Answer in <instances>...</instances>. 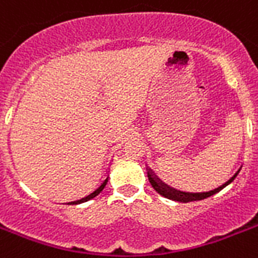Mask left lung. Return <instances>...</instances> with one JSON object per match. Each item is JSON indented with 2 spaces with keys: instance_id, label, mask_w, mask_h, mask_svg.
Wrapping results in <instances>:
<instances>
[{
  "instance_id": "8db88e82",
  "label": "left lung",
  "mask_w": 258,
  "mask_h": 258,
  "mask_svg": "<svg viewBox=\"0 0 258 258\" xmlns=\"http://www.w3.org/2000/svg\"><path fill=\"white\" fill-rule=\"evenodd\" d=\"M241 168L234 173L233 176L230 177L229 180L226 181L225 184H222L221 186H218L217 189H213L211 191H203V193H189V191H181V190H174L172 187L166 186L165 184H162L161 181L156 178V176L152 174V172L148 170V178H149V182L150 185L153 186V189L157 191L158 195L164 196L165 199H169V200H173V201H178V203H190V201H200V200H204V199H208V197H211V196L216 195L218 193L220 190H222L224 187L228 186L230 182H233V180L237 177V174L240 173Z\"/></svg>"
}]
</instances>
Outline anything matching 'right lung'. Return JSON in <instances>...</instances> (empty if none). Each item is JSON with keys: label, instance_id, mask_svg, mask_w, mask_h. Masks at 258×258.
<instances>
[{"label": "right lung", "instance_id": "add662e5", "mask_svg": "<svg viewBox=\"0 0 258 258\" xmlns=\"http://www.w3.org/2000/svg\"><path fill=\"white\" fill-rule=\"evenodd\" d=\"M106 182H108V178H106V180L104 181V182H102V184L100 185V186L97 187L96 190L93 191V193H90L89 196H86L85 199H81V200H78V201H76V204H81V203H85V201H89V200H92V199H94V197H96V196H98L101 193V191H102V189H104L105 187V185H106Z\"/></svg>", "mask_w": 258, "mask_h": 258}]
</instances>
